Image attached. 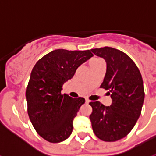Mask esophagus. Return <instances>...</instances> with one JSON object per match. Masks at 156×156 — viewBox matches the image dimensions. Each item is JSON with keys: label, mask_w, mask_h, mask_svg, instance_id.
Masks as SVG:
<instances>
[{"label": "esophagus", "mask_w": 156, "mask_h": 156, "mask_svg": "<svg viewBox=\"0 0 156 156\" xmlns=\"http://www.w3.org/2000/svg\"><path fill=\"white\" fill-rule=\"evenodd\" d=\"M85 101H86V103H89V102H90V101H89V100H88V99H86Z\"/></svg>", "instance_id": "1"}]
</instances>
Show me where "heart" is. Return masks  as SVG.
<instances>
[{
  "label": "heart",
  "mask_w": 156,
  "mask_h": 156,
  "mask_svg": "<svg viewBox=\"0 0 156 156\" xmlns=\"http://www.w3.org/2000/svg\"><path fill=\"white\" fill-rule=\"evenodd\" d=\"M102 60L100 59V58H93V59H91L89 61V66L90 65H92V64H94V63H97V62H101Z\"/></svg>",
  "instance_id": "1"
}]
</instances>
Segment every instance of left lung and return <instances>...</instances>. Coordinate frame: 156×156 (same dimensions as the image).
I'll return each mask as SVG.
<instances>
[{
  "mask_svg": "<svg viewBox=\"0 0 156 156\" xmlns=\"http://www.w3.org/2000/svg\"><path fill=\"white\" fill-rule=\"evenodd\" d=\"M91 51L106 62L101 88L109 90L112 103L105 106L100 101L90 102L93 112L89 118L96 137L114 142L131 132L141 114L144 100L142 76L133 61L119 50L105 46Z\"/></svg>",
  "mask_w": 156,
  "mask_h": 156,
  "instance_id": "8db88e82",
  "label": "left lung"
}]
</instances>
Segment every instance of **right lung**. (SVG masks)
I'll use <instances>...</instances> for the list:
<instances>
[{
    "mask_svg": "<svg viewBox=\"0 0 156 156\" xmlns=\"http://www.w3.org/2000/svg\"><path fill=\"white\" fill-rule=\"evenodd\" d=\"M92 56L89 50L58 49L44 55L33 68L26 89L28 114L38 134L49 142H62L72 133L73 121L85 100L62 94V85Z\"/></svg>",
    "mask_w": 156,
    "mask_h": 156,
    "instance_id": "add662e5",
    "label": "right lung"
}]
</instances>
